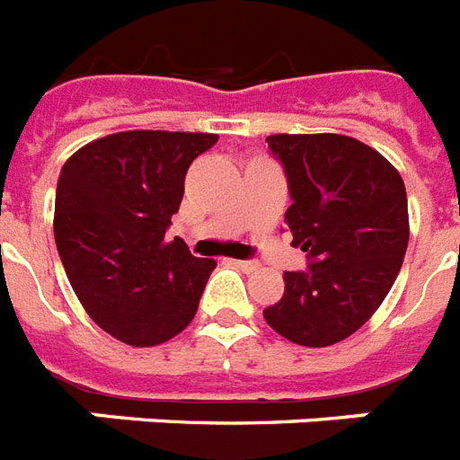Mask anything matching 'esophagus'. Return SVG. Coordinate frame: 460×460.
<instances>
[{
	"instance_id": "esophagus-1",
	"label": "esophagus",
	"mask_w": 460,
	"mask_h": 460,
	"mask_svg": "<svg viewBox=\"0 0 460 460\" xmlns=\"http://www.w3.org/2000/svg\"><path fill=\"white\" fill-rule=\"evenodd\" d=\"M234 268H240V270H244V273H249V270H256L259 268V263L256 261H240V259H234L230 261Z\"/></svg>"
}]
</instances>
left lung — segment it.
I'll return each instance as SVG.
<instances>
[{
    "mask_svg": "<svg viewBox=\"0 0 460 460\" xmlns=\"http://www.w3.org/2000/svg\"><path fill=\"white\" fill-rule=\"evenodd\" d=\"M266 142L288 175L285 220L308 268L285 273V294L263 318L294 344L330 347L376 314L402 270L406 187L382 154L347 135H270Z\"/></svg>",
    "mask_w": 460,
    "mask_h": 460,
    "instance_id": "8db88e82",
    "label": "left lung"
}]
</instances>
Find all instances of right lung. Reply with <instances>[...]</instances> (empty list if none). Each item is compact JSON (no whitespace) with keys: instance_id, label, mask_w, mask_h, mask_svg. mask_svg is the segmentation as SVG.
I'll return each instance as SVG.
<instances>
[{"instance_id":"obj_1","label":"right lung","mask_w":460,"mask_h":460,"mask_svg":"<svg viewBox=\"0 0 460 460\" xmlns=\"http://www.w3.org/2000/svg\"><path fill=\"white\" fill-rule=\"evenodd\" d=\"M208 132L128 130L99 137L58 175L54 240L80 304L130 347H154L190 325L216 268L180 237L166 242L187 168Z\"/></svg>"}]
</instances>
